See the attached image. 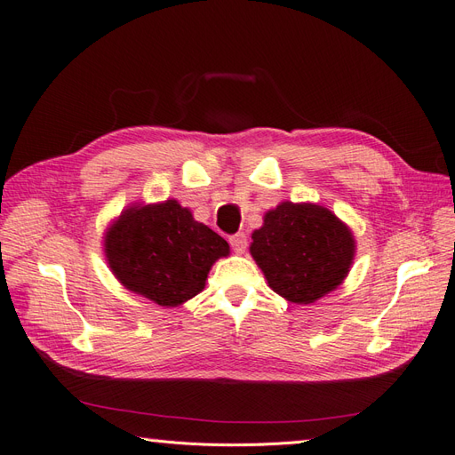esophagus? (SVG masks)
Listing matches in <instances>:
<instances>
[{"instance_id":"1","label":"esophagus","mask_w":455,"mask_h":455,"mask_svg":"<svg viewBox=\"0 0 455 455\" xmlns=\"http://www.w3.org/2000/svg\"><path fill=\"white\" fill-rule=\"evenodd\" d=\"M229 244H231L233 252L243 254L246 251V246H249V237H246V233H243V231L235 233V235L229 237Z\"/></svg>"}]
</instances>
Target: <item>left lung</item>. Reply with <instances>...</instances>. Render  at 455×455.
Wrapping results in <instances>:
<instances>
[{
	"mask_svg": "<svg viewBox=\"0 0 455 455\" xmlns=\"http://www.w3.org/2000/svg\"><path fill=\"white\" fill-rule=\"evenodd\" d=\"M251 254L275 292L294 304H313L346 279L355 241L323 206L286 201L252 233Z\"/></svg>",
	"mask_w": 455,
	"mask_h": 455,
	"instance_id": "8db88e82",
	"label": "left lung"
}]
</instances>
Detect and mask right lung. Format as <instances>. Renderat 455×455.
<instances>
[{"instance_id":"1","label":"right lung","mask_w":455,"mask_h":455,"mask_svg":"<svg viewBox=\"0 0 455 455\" xmlns=\"http://www.w3.org/2000/svg\"><path fill=\"white\" fill-rule=\"evenodd\" d=\"M228 254V243L172 199L127 209L106 233L116 277L167 307L199 294L214 261Z\"/></svg>"}]
</instances>
